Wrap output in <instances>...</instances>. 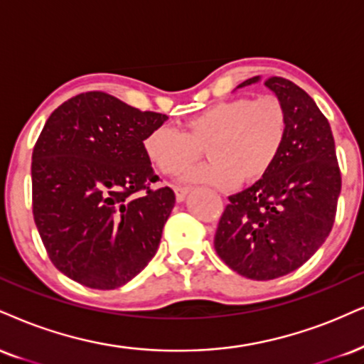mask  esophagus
Listing matches in <instances>:
<instances>
[{
    "instance_id": "esophagus-1",
    "label": "esophagus",
    "mask_w": 364,
    "mask_h": 364,
    "mask_svg": "<svg viewBox=\"0 0 364 364\" xmlns=\"http://www.w3.org/2000/svg\"><path fill=\"white\" fill-rule=\"evenodd\" d=\"M190 186H174V193H176V200L183 201L186 198V195L190 193Z\"/></svg>"
}]
</instances>
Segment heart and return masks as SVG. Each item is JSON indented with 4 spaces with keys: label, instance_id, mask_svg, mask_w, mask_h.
I'll use <instances>...</instances> for the list:
<instances>
[{
    "label": "heart",
    "instance_id": "heart-1",
    "mask_svg": "<svg viewBox=\"0 0 364 364\" xmlns=\"http://www.w3.org/2000/svg\"><path fill=\"white\" fill-rule=\"evenodd\" d=\"M287 134V108L277 96H239L188 117L181 132L156 127L142 147L152 166L168 176L195 164L205 149L210 163L190 169L185 178L229 188L266 176L282 154Z\"/></svg>",
    "mask_w": 364,
    "mask_h": 364
}]
</instances>
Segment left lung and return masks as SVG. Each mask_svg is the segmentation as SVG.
Instances as JSON below:
<instances>
[{"instance_id": "1", "label": "left lung", "mask_w": 364, "mask_h": 364, "mask_svg": "<svg viewBox=\"0 0 364 364\" xmlns=\"http://www.w3.org/2000/svg\"><path fill=\"white\" fill-rule=\"evenodd\" d=\"M261 77L237 87L259 82ZM284 105L288 134L266 176L229 196L213 246L230 269L251 279H274L299 269L329 237L341 171L327 118L310 96L284 77H268Z\"/></svg>"}]
</instances>
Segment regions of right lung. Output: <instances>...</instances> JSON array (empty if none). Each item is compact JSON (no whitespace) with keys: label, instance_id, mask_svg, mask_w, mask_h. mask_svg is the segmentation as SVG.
Wrapping results in <instances>:
<instances>
[{"label":"right lung","instance_id":"1","mask_svg":"<svg viewBox=\"0 0 364 364\" xmlns=\"http://www.w3.org/2000/svg\"><path fill=\"white\" fill-rule=\"evenodd\" d=\"M166 120L102 91L47 118L32 154L33 220L65 277L113 290L154 257L176 196L169 186L151 190L159 176L142 142Z\"/></svg>","mask_w":364,"mask_h":364}]
</instances>
